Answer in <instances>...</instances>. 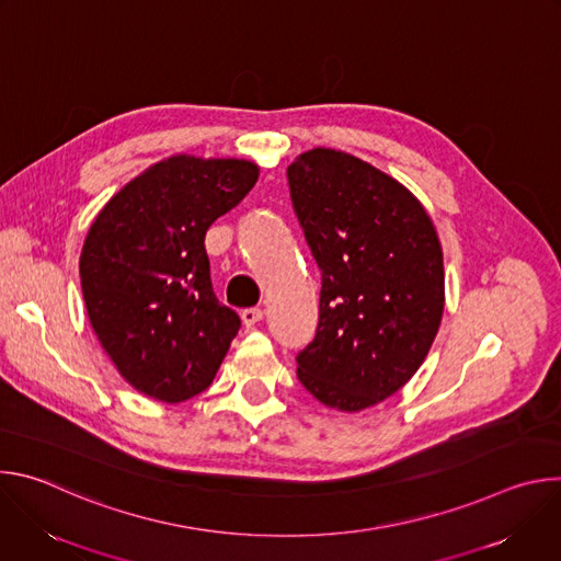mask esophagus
<instances>
[{
    "label": "esophagus",
    "instance_id": "esophagus-1",
    "mask_svg": "<svg viewBox=\"0 0 561 561\" xmlns=\"http://www.w3.org/2000/svg\"><path fill=\"white\" fill-rule=\"evenodd\" d=\"M262 319H264V310L262 308H247L242 312V324L247 329H255L262 322Z\"/></svg>",
    "mask_w": 561,
    "mask_h": 561
}]
</instances>
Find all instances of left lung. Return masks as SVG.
Wrapping results in <instances>:
<instances>
[{"label":"left lung","mask_w":561,"mask_h":561,"mask_svg":"<svg viewBox=\"0 0 561 561\" xmlns=\"http://www.w3.org/2000/svg\"><path fill=\"white\" fill-rule=\"evenodd\" d=\"M288 186L322 271L317 335L297 377L324 407L359 413L409 383L435 342L446 304L439 234L402 182L344 150L297 154Z\"/></svg>","instance_id":"left-lung-1"}]
</instances>
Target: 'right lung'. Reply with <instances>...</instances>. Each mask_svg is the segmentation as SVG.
I'll return each mask as SVG.
<instances>
[{
  "label": "right lung",
  "instance_id": "add662e5",
  "mask_svg": "<svg viewBox=\"0 0 561 561\" xmlns=\"http://www.w3.org/2000/svg\"><path fill=\"white\" fill-rule=\"evenodd\" d=\"M257 178L251 159L171 154L93 219L79 255L89 322L141 394L178 404L219 370L239 317L213 295L204 237Z\"/></svg>",
  "mask_w": 561,
  "mask_h": 561
}]
</instances>
